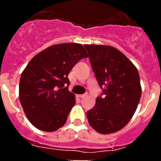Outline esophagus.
I'll return each instance as SVG.
<instances>
[{"label": "esophagus", "instance_id": "34e87169", "mask_svg": "<svg viewBox=\"0 0 161 161\" xmlns=\"http://www.w3.org/2000/svg\"><path fill=\"white\" fill-rule=\"evenodd\" d=\"M78 97L80 98H83V97H86V94H80V95H78Z\"/></svg>", "mask_w": 161, "mask_h": 161}]
</instances>
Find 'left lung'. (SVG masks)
Segmentation results:
<instances>
[{
	"mask_svg": "<svg viewBox=\"0 0 161 161\" xmlns=\"http://www.w3.org/2000/svg\"><path fill=\"white\" fill-rule=\"evenodd\" d=\"M92 69L103 89L95 106L87 112L89 123L100 134L123 129L137 109L142 88L139 72L131 61L111 46L85 44Z\"/></svg>",
	"mask_w": 161,
	"mask_h": 161,
	"instance_id": "1",
	"label": "left lung"
}]
</instances>
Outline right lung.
<instances>
[{
    "mask_svg": "<svg viewBox=\"0 0 161 161\" xmlns=\"http://www.w3.org/2000/svg\"><path fill=\"white\" fill-rule=\"evenodd\" d=\"M85 57L88 55L81 44H55L37 54L26 65L20 78L19 100L37 129L52 132L65 124L76 103L75 95L68 91V76Z\"/></svg>",
    "mask_w": 161,
    "mask_h": 161,
    "instance_id": "add662e5",
    "label": "right lung"
}]
</instances>
